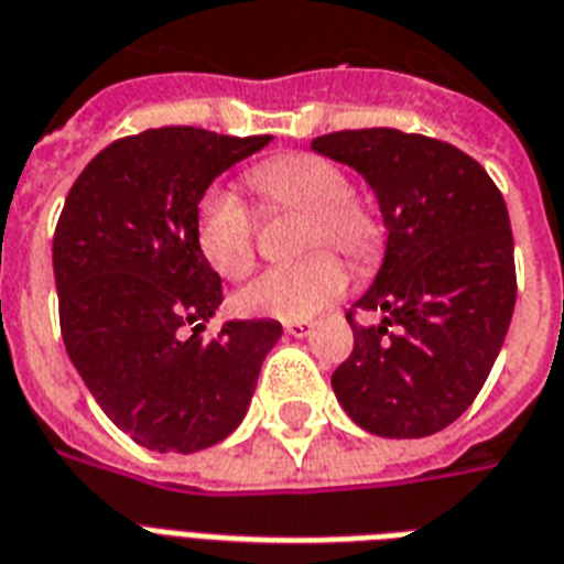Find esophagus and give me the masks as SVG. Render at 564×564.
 I'll use <instances>...</instances> for the list:
<instances>
[{"label":"esophagus","mask_w":564,"mask_h":564,"mask_svg":"<svg viewBox=\"0 0 564 564\" xmlns=\"http://www.w3.org/2000/svg\"><path fill=\"white\" fill-rule=\"evenodd\" d=\"M282 329H285V335H294V338H305V335L314 329V323L312 321H288V323H282Z\"/></svg>","instance_id":"34e87169"}]
</instances>
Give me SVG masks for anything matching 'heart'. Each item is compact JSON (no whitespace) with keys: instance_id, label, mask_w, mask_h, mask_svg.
I'll list each match as a JSON object with an SVG mask.
<instances>
[{"instance_id":"1","label":"heart","mask_w":564,"mask_h":564,"mask_svg":"<svg viewBox=\"0 0 564 564\" xmlns=\"http://www.w3.org/2000/svg\"><path fill=\"white\" fill-rule=\"evenodd\" d=\"M247 182L268 208L303 212L296 247L312 252L243 288L238 294L243 314L305 321L338 300L347 270L329 250L341 252L356 270L377 264L386 241L382 223L368 203L350 194V178L335 161L314 152H282L252 164ZM194 238L220 276L243 279L256 268V220L232 187L208 185L199 194Z\"/></svg>"}]
</instances>
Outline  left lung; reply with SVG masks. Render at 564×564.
<instances>
[{
  "mask_svg": "<svg viewBox=\"0 0 564 564\" xmlns=\"http://www.w3.org/2000/svg\"><path fill=\"white\" fill-rule=\"evenodd\" d=\"M312 150L368 178L388 229L386 261L356 307L352 352L332 373L344 412L382 438H423L486 386L512 321L514 247L503 194L453 143L400 129H347Z\"/></svg>",
  "mask_w": 564,
  "mask_h": 564,
  "instance_id": "obj_1",
  "label": "left lung"
}]
</instances>
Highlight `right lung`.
Listing matches in <instances>:
<instances>
[{"instance_id":"obj_1","label":"right lung","mask_w":564,"mask_h":564,"mask_svg":"<svg viewBox=\"0 0 564 564\" xmlns=\"http://www.w3.org/2000/svg\"><path fill=\"white\" fill-rule=\"evenodd\" d=\"M270 134L164 126L108 143L73 182L52 268L64 347L117 430L196 453L241 423L276 321H229L205 341L220 276L194 238L196 199Z\"/></svg>"}]
</instances>
